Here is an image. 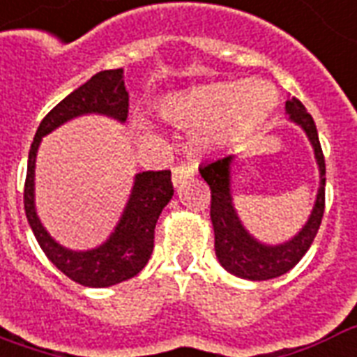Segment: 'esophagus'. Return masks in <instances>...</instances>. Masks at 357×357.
<instances>
[{
	"mask_svg": "<svg viewBox=\"0 0 357 357\" xmlns=\"http://www.w3.org/2000/svg\"><path fill=\"white\" fill-rule=\"evenodd\" d=\"M192 174H195V172H192L191 166H187V165L176 166V168L172 170V183H174V187H179L181 183H185Z\"/></svg>",
	"mask_w": 357,
	"mask_h": 357,
	"instance_id": "obj_1",
	"label": "esophagus"
}]
</instances>
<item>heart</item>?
Listing matches in <instances>:
<instances>
[{
  "label": "heart",
  "mask_w": 357,
  "mask_h": 357,
  "mask_svg": "<svg viewBox=\"0 0 357 357\" xmlns=\"http://www.w3.org/2000/svg\"><path fill=\"white\" fill-rule=\"evenodd\" d=\"M278 105V92L263 79L223 81L204 84L185 94H168L155 102V112L178 128H192L199 147L232 144L250 136ZM130 126L139 139L153 136L142 117H132Z\"/></svg>",
  "instance_id": "b5f03b06"
}]
</instances>
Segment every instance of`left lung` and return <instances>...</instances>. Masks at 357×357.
Instances as JSON below:
<instances>
[{"mask_svg": "<svg viewBox=\"0 0 357 357\" xmlns=\"http://www.w3.org/2000/svg\"><path fill=\"white\" fill-rule=\"evenodd\" d=\"M286 115L289 123L297 125L305 132L306 138L312 145L314 160L318 166L319 176L318 192H316L310 215L291 238L278 242V244H268V242H261L259 238H255L252 232L245 229L232 202V165L236 158L234 153L223 155L199 166L200 176L212 189L210 218H212L213 236H215V255H218L219 265L223 266L227 273L234 274L238 278L261 282V280L278 278L287 271H291L293 266L299 263L301 257L308 252L324 218L326 160H324L314 119L310 117V113H306V107L297 98H287Z\"/></svg>", "mask_w": 357, "mask_h": 357, "instance_id": "obj_1", "label": "left lung"}]
</instances>
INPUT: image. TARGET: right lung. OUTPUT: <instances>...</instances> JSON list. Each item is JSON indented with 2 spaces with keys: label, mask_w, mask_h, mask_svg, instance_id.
I'll list each match as a JSON object with an SVG mask.
<instances>
[{
  "label": "right lung",
  "mask_w": 357,
  "mask_h": 357,
  "mask_svg": "<svg viewBox=\"0 0 357 357\" xmlns=\"http://www.w3.org/2000/svg\"><path fill=\"white\" fill-rule=\"evenodd\" d=\"M102 115L123 125L128 115V92L125 70H105L47 113L41 121L28 155L24 185V210L33 236L52 265L68 278L86 287H109L121 284L147 265L153 253V234L158 215L174 197L170 172H139L134 176L130 195L112 234L91 250H71L52 238L36 208V160L41 139L73 119Z\"/></svg>",
  "instance_id": "right-lung-1"
}]
</instances>
